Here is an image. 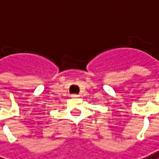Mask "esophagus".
<instances>
[{
    "label": "esophagus",
    "instance_id": "esophagus-1",
    "mask_svg": "<svg viewBox=\"0 0 159 159\" xmlns=\"http://www.w3.org/2000/svg\"><path fill=\"white\" fill-rule=\"evenodd\" d=\"M71 97H72V98H79V97H80V95H78V94H72V95H71Z\"/></svg>",
    "mask_w": 159,
    "mask_h": 159
}]
</instances>
